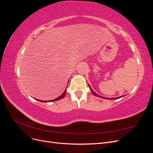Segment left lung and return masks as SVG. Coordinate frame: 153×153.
I'll return each instance as SVG.
<instances>
[{
    "label": "left lung",
    "instance_id": "8db88e82",
    "mask_svg": "<svg viewBox=\"0 0 153 153\" xmlns=\"http://www.w3.org/2000/svg\"><path fill=\"white\" fill-rule=\"evenodd\" d=\"M89 88H90V89H91V92H92V93L93 94L94 96H98V97H100V98H106V99H108V100H116V99H119V98H121V97H123V96H120V97H117V98H104V97H102V96H100L99 94H98L97 93H96V92L92 90V89H91V86L90 85H89Z\"/></svg>",
    "mask_w": 153,
    "mask_h": 153
}]
</instances>
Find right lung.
Wrapping results in <instances>:
<instances>
[{
  "instance_id": "add662e5",
  "label": "right lung",
  "mask_w": 153,
  "mask_h": 153,
  "mask_svg": "<svg viewBox=\"0 0 153 153\" xmlns=\"http://www.w3.org/2000/svg\"><path fill=\"white\" fill-rule=\"evenodd\" d=\"M67 87H66V88H67ZM66 94V89H65V91H64V92H63V93H62L61 96H59L58 98H55V99H54V100H49V101H42V100H37L41 101V102H52V101H57V100H61V99H62V98H64V97L65 96Z\"/></svg>"
}]
</instances>
